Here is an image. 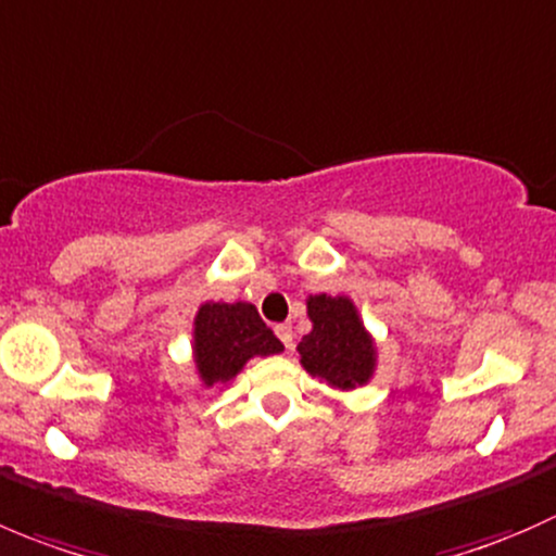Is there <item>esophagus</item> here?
Wrapping results in <instances>:
<instances>
[{
	"label": "esophagus",
	"mask_w": 556,
	"mask_h": 556,
	"mask_svg": "<svg viewBox=\"0 0 556 556\" xmlns=\"http://www.w3.org/2000/svg\"><path fill=\"white\" fill-rule=\"evenodd\" d=\"M276 334L286 349H291V340H294V332H291L289 324H276Z\"/></svg>",
	"instance_id": "esophagus-1"
}]
</instances>
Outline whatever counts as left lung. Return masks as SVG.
Returning <instances> with one entry per match:
<instances>
[{
  "label": "left lung",
  "mask_w": 556,
  "mask_h": 556,
  "mask_svg": "<svg viewBox=\"0 0 556 556\" xmlns=\"http://www.w3.org/2000/svg\"><path fill=\"white\" fill-rule=\"evenodd\" d=\"M313 329L296 351L311 376L324 378L338 389H354L372 372V340L362 327L356 307L345 296L318 294L307 300Z\"/></svg>",
  "instance_id": "8db88e82"
}]
</instances>
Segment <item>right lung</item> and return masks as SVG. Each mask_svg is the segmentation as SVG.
<instances>
[{"mask_svg": "<svg viewBox=\"0 0 556 556\" xmlns=\"http://www.w3.org/2000/svg\"><path fill=\"white\" fill-rule=\"evenodd\" d=\"M283 351L273 329L262 321L254 305L207 302L194 318V362L207 387L238 376L251 356Z\"/></svg>", "mask_w": 556, "mask_h": 556, "instance_id": "obj_1", "label": "right lung"}]
</instances>
